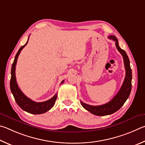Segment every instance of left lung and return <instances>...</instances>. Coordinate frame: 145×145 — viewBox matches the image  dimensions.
I'll return each instance as SVG.
<instances>
[{"label": "left lung", "mask_w": 145, "mask_h": 145, "mask_svg": "<svg viewBox=\"0 0 145 145\" xmlns=\"http://www.w3.org/2000/svg\"><path fill=\"white\" fill-rule=\"evenodd\" d=\"M108 38L115 41L116 47L122 55L125 69V78L119 92L110 102L100 106H92L81 101V105L85 110L97 116H105L113 114L117 111L129 98L132 88V70L130 66V61L126 52L119 46L118 39L114 35H110Z\"/></svg>", "instance_id": "1"}]
</instances>
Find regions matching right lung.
<instances>
[{
	"label": "right lung",
	"mask_w": 145,
	"mask_h": 145,
	"mask_svg": "<svg viewBox=\"0 0 145 145\" xmlns=\"http://www.w3.org/2000/svg\"><path fill=\"white\" fill-rule=\"evenodd\" d=\"M29 39H28L26 44L22 46L20 48L18 52H17L16 56H15L14 62L12 63L11 67V80H10V88H11V91L12 95L14 96V98L15 101H16L17 105H18L23 110L31 114L39 115V114L46 113L48 110H50V109L54 106L56 99H57V94L56 93L52 98H51L50 99L46 101H44V102L37 103L35 102V101H33L29 97H27L19 88L18 85L16 82V75H15L16 65L18 57L20 53L23 50V48L27 45L28 41H29ZM63 82H64V80H63L62 82H61V83H63Z\"/></svg>",
	"instance_id": "obj_1"
}]
</instances>
